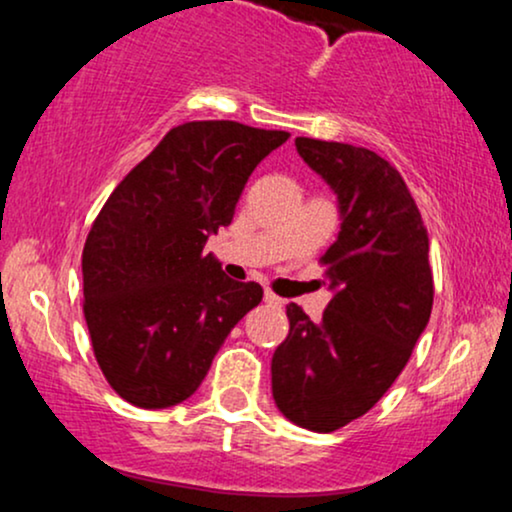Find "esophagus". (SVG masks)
<instances>
[{
    "instance_id": "34e87169",
    "label": "esophagus",
    "mask_w": 512,
    "mask_h": 512,
    "mask_svg": "<svg viewBox=\"0 0 512 512\" xmlns=\"http://www.w3.org/2000/svg\"><path fill=\"white\" fill-rule=\"evenodd\" d=\"M264 303L274 305V308H281V305H284V298H279V296H276V293H272V291H264Z\"/></svg>"
}]
</instances>
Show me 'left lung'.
Returning a JSON list of instances; mask_svg holds the SVG:
<instances>
[{
    "instance_id": "left-lung-1",
    "label": "left lung",
    "mask_w": 512,
    "mask_h": 512,
    "mask_svg": "<svg viewBox=\"0 0 512 512\" xmlns=\"http://www.w3.org/2000/svg\"><path fill=\"white\" fill-rule=\"evenodd\" d=\"M296 149L337 195L342 231L320 257L334 291L322 320L286 305L291 330L272 356V395L296 426L332 433L375 407L426 330L428 233L383 156L308 137H298Z\"/></svg>"
}]
</instances>
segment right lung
I'll list each match as a JSON object with an SVG mask.
<instances>
[{
  "label": "right lung",
  "mask_w": 512,
  "mask_h": 512,
  "mask_svg": "<svg viewBox=\"0 0 512 512\" xmlns=\"http://www.w3.org/2000/svg\"><path fill=\"white\" fill-rule=\"evenodd\" d=\"M289 137L233 120L173 127L93 221L81 255L84 317L105 380L134 407L195 395L262 301L260 284L228 279L204 245L233 221L257 163Z\"/></svg>",
  "instance_id": "1"
}]
</instances>
